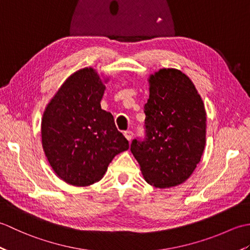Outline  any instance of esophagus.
<instances>
[{"label": "esophagus", "instance_id": "obj_1", "mask_svg": "<svg viewBox=\"0 0 250 250\" xmlns=\"http://www.w3.org/2000/svg\"><path fill=\"white\" fill-rule=\"evenodd\" d=\"M133 132L132 131H125V139L128 140V141H131L132 139H133Z\"/></svg>", "mask_w": 250, "mask_h": 250}]
</instances>
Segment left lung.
I'll use <instances>...</instances> for the list:
<instances>
[{"label":"left lung","mask_w":250,"mask_h":250,"mask_svg":"<svg viewBox=\"0 0 250 250\" xmlns=\"http://www.w3.org/2000/svg\"><path fill=\"white\" fill-rule=\"evenodd\" d=\"M148 82L145 139L132 141L131 152L148 184L171 188L191 176L203 155L204 103L191 79L176 68H161Z\"/></svg>","instance_id":"left-lung-1"}]
</instances>
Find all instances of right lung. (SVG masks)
I'll use <instances>...</instances> for the list:
<instances>
[{
  "label": "right lung",
  "instance_id": "1",
  "mask_svg": "<svg viewBox=\"0 0 250 250\" xmlns=\"http://www.w3.org/2000/svg\"><path fill=\"white\" fill-rule=\"evenodd\" d=\"M104 83L92 67L72 74L50 100L42 119L47 160L58 176L73 186L99 182L114 157L129 149L113 115L101 108Z\"/></svg>",
  "mask_w": 250,
  "mask_h": 250
}]
</instances>
